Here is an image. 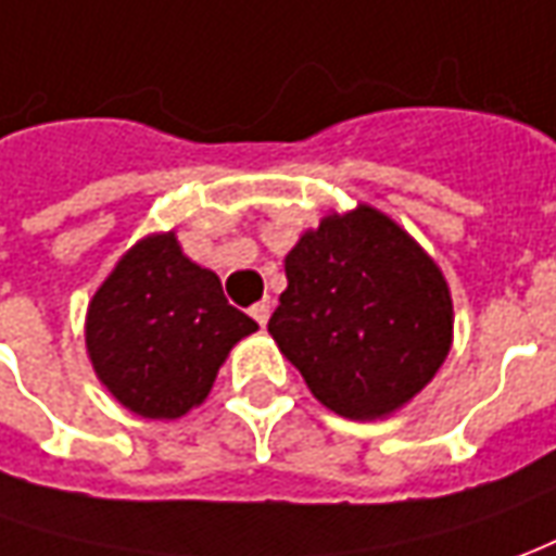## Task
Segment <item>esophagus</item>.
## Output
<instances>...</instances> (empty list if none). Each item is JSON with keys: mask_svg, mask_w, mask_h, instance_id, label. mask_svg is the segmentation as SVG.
Masks as SVG:
<instances>
[{"mask_svg": "<svg viewBox=\"0 0 556 556\" xmlns=\"http://www.w3.org/2000/svg\"><path fill=\"white\" fill-rule=\"evenodd\" d=\"M269 315H271V302L269 300L256 302L254 308H251V317H254L260 327H266V324H269Z\"/></svg>", "mask_w": 556, "mask_h": 556, "instance_id": "obj_1", "label": "esophagus"}]
</instances>
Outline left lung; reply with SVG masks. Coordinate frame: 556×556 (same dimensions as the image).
<instances>
[{
  "label": "left lung",
  "mask_w": 556,
  "mask_h": 556,
  "mask_svg": "<svg viewBox=\"0 0 556 556\" xmlns=\"http://www.w3.org/2000/svg\"><path fill=\"white\" fill-rule=\"evenodd\" d=\"M271 339L315 400L351 420L393 415L445 363L454 302L442 269L388 214H329L287 254Z\"/></svg>",
  "instance_id": "1"
}]
</instances>
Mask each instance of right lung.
Returning a JSON list of instances; mask_svg holds the SVG:
<instances>
[{
  "label": "right lung",
  "mask_w": 556,
  "mask_h": 556,
  "mask_svg": "<svg viewBox=\"0 0 556 556\" xmlns=\"http://www.w3.org/2000/svg\"><path fill=\"white\" fill-rule=\"evenodd\" d=\"M256 324L220 278L184 256L175 232L136 241L87 308L96 378L132 415L175 420L208 396L232 344Z\"/></svg>",
  "instance_id": "obj_1"
}]
</instances>
